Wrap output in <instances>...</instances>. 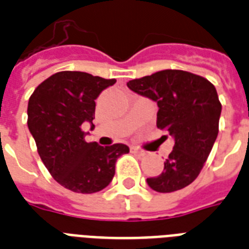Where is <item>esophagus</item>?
<instances>
[{"instance_id":"obj_1","label":"esophagus","mask_w":249,"mask_h":249,"mask_svg":"<svg viewBox=\"0 0 249 249\" xmlns=\"http://www.w3.org/2000/svg\"><path fill=\"white\" fill-rule=\"evenodd\" d=\"M130 151H132L133 154H137V155H141V156H143L144 154H146L143 150H141V148H138V147H134V146H133V147H130Z\"/></svg>"}]
</instances>
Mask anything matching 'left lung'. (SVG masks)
I'll list each match as a JSON object with an SVG mask.
<instances>
[{
    "instance_id": "obj_1",
    "label": "left lung",
    "mask_w": 249,
    "mask_h": 249,
    "mask_svg": "<svg viewBox=\"0 0 249 249\" xmlns=\"http://www.w3.org/2000/svg\"><path fill=\"white\" fill-rule=\"evenodd\" d=\"M126 85L158 103L156 125L174 138L164 170L158 177L147 178L148 186L158 193H173L193 183L218 134L221 102L214 85L181 70L155 72Z\"/></svg>"
}]
</instances>
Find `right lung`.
<instances>
[{
  "mask_svg": "<svg viewBox=\"0 0 249 249\" xmlns=\"http://www.w3.org/2000/svg\"><path fill=\"white\" fill-rule=\"evenodd\" d=\"M116 83L86 72L62 71L42 81L28 101V129L37 152L59 185L73 193L93 194L108 186L126 144L86 142L83 125L93 128L95 99Z\"/></svg>",
  "mask_w": 249,
  "mask_h": 249,
  "instance_id": "1",
  "label": "right lung"
}]
</instances>
